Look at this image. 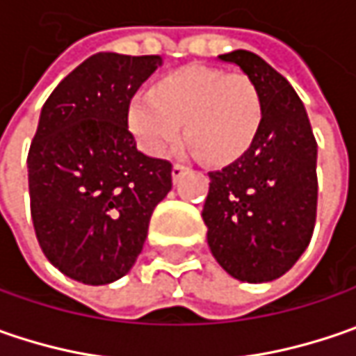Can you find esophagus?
<instances>
[{"instance_id": "obj_1", "label": "esophagus", "mask_w": 356, "mask_h": 356, "mask_svg": "<svg viewBox=\"0 0 356 356\" xmlns=\"http://www.w3.org/2000/svg\"><path fill=\"white\" fill-rule=\"evenodd\" d=\"M187 171V167L185 165H181V163H175L173 165V169H171V177H173V181H177L179 177H183V173Z\"/></svg>"}]
</instances>
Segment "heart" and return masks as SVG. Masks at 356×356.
<instances>
[{
  "label": "heart",
  "instance_id": "1",
  "mask_svg": "<svg viewBox=\"0 0 356 356\" xmlns=\"http://www.w3.org/2000/svg\"><path fill=\"white\" fill-rule=\"evenodd\" d=\"M181 122L185 137L207 161H235L261 129L263 99L243 73L187 65L159 79L153 91L135 95L129 105V129L153 157L177 143Z\"/></svg>",
  "mask_w": 356,
  "mask_h": 356
}]
</instances>
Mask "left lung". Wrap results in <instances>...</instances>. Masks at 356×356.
<instances>
[{
	"label": "left lung",
	"mask_w": 356,
	"mask_h": 356,
	"mask_svg": "<svg viewBox=\"0 0 356 356\" xmlns=\"http://www.w3.org/2000/svg\"><path fill=\"white\" fill-rule=\"evenodd\" d=\"M239 65L263 99V123L239 159L211 171L203 207L213 257L247 283L279 279L307 249L317 221V141L305 105L259 55H219Z\"/></svg>",
	"instance_id": "1"
}]
</instances>
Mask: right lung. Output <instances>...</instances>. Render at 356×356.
Here are the masks:
<instances>
[{
	"label": "right lung",
	"instance_id": "right-lung-1",
	"mask_svg": "<svg viewBox=\"0 0 356 356\" xmlns=\"http://www.w3.org/2000/svg\"><path fill=\"white\" fill-rule=\"evenodd\" d=\"M159 55L95 54L55 87L27 153L31 219L49 263L86 285L129 273L173 165L143 155L127 127Z\"/></svg>",
	"mask_w": 356,
	"mask_h": 356
}]
</instances>
